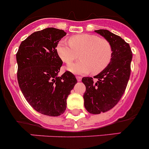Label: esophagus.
<instances>
[{"instance_id": "34e87169", "label": "esophagus", "mask_w": 149, "mask_h": 149, "mask_svg": "<svg viewBox=\"0 0 149 149\" xmlns=\"http://www.w3.org/2000/svg\"><path fill=\"white\" fill-rule=\"evenodd\" d=\"M77 81L78 82H80V81H81V80H82V77H80V76H77Z\"/></svg>"}]
</instances>
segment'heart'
<instances>
[{
  "mask_svg": "<svg viewBox=\"0 0 149 149\" xmlns=\"http://www.w3.org/2000/svg\"><path fill=\"white\" fill-rule=\"evenodd\" d=\"M69 42H59L57 52L64 63L69 64L78 58L82 61L72 63L68 69L74 73H87L91 71L97 74L107 67L113 55L111 45L107 40L93 34L74 35L69 38Z\"/></svg>",
  "mask_w": 149,
  "mask_h": 149,
  "instance_id": "1",
  "label": "heart"
}]
</instances>
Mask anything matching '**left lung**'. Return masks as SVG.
I'll return each instance as SVG.
<instances>
[{"label":"left lung","mask_w":149,"mask_h":149,"mask_svg":"<svg viewBox=\"0 0 149 149\" xmlns=\"http://www.w3.org/2000/svg\"><path fill=\"white\" fill-rule=\"evenodd\" d=\"M111 45L113 55L104 70L92 77H83L86 90L83 95L84 105L88 113L100 114L116 105L125 92L131 73L132 52L130 45L119 36L107 30H97Z\"/></svg>","instance_id":"8db88e82"}]
</instances>
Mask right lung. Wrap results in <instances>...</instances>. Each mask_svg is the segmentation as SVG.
<instances>
[{
  "instance_id": "right-lung-1",
  "label": "right lung",
  "mask_w": 149,
  "mask_h": 149,
  "mask_svg": "<svg viewBox=\"0 0 149 149\" xmlns=\"http://www.w3.org/2000/svg\"><path fill=\"white\" fill-rule=\"evenodd\" d=\"M66 34L54 28L36 31L21 42L16 54L21 91L31 107L47 116L64 113L66 99L77 83L69 71L58 77L63 61L56 47Z\"/></svg>"
}]
</instances>
